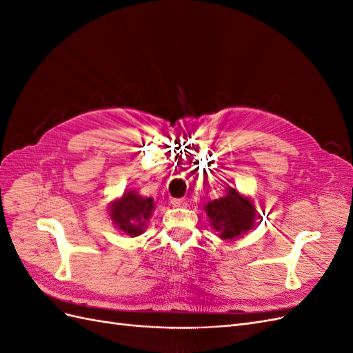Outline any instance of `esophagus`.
Returning a JSON list of instances; mask_svg holds the SVG:
<instances>
[{
  "mask_svg": "<svg viewBox=\"0 0 353 353\" xmlns=\"http://www.w3.org/2000/svg\"><path fill=\"white\" fill-rule=\"evenodd\" d=\"M188 205L185 199H174L172 200V206L174 208H185Z\"/></svg>",
  "mask_w": 353,
  "mask_h": 353,
  "instance_id": "1",
  "label": "esophagus"
}]
</instances>
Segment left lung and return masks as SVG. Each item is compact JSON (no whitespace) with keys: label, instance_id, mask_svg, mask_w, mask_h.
Segmentation results:
<instances>
[{"label":"left lung","instance_id":"8db88e82","mask_svg":"<svg viewBox=\"0 0 353 353\" xmlns=\"http://www.w3.org/2000/svg\"><path fill=\"white\" fill-rule=\"evenodd\" d=\"M210 227L218 232L219 239L232 241L248 234L259 218L253 200L227 185L222 197L209 201L205 206Z\"/></svg>","mask_w":353,"mask_h":353}]
</instances>
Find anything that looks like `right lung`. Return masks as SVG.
<instances>
[{
  "instance_id": "add662e5",
  "label": "right lung",
  "mask_w": 353,
  "mask_h": 353,
  "mask_svg": "<svg viewBox=\"0 0 353 353\" xmlns=\"http://www.w3.org/2000/svg\"><path fill=\"white\" fill-rule=\"evenodd\" d=\"M154 210V199L143 197L134 190L125 193L110 203L109 216L112 225L130 237H138L145 231L147 221Z\"/></svg>"
}]
</instances>
